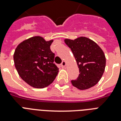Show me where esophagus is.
I'll return each instance as SVG.
<instances>
[{"mask_svg": "<svg viewBox=\"0 0 121 121\" xmlns=\"http://www.w3.org/2000/svg\"><path fill=\"white\" fill-rule=\"evenodd\" d=\"M66 63L65 61H63L62 63H61V67L62 68H65V66H66Z\"/></svg>", "mask_w": 121, "mask_h": 121, "instance_id": "esophagus-1", "label": "esophagus"}]
</instances>
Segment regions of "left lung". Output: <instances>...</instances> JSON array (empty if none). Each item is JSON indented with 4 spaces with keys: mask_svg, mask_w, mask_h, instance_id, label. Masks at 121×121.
<instances>
[{
    "mask_svg": "<svg viewBox=\"0 0 121 121\" xmlns=\"http://www.w3.org/2000/svg\"><path fill=\"white\" fill-rule=\"evenodd\" d=\"M64 41L72 50L79 68L78 77L72 80V85L79 90H86L95 85L105 71L106 59L102 49L86 37Z\"/></svg>",
    "mask_w": 121,
    "mask_h": 121,
    "instance_id": "8db88e82",
    "label": "left lung"
}]
</instances>
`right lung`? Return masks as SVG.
Listing matches in <instances>:
<instances>
[{"label": "right lung", "mask_w": 121, "mask_h": 121, "mask_svg": "<svg viewBox=\"0 0 121 121\" xmlns=\"http://www.w3.org/2000/svg\"><path fill=\"white\" fill-rule=\"evenodd\" d=\"M53 39L31 37L19 44L14 53L15 67L19 75L34 88H45L55 80L59 70L53 63L55 54L50 46Z\"/></svg>", "instance_id": "1"}]
</instances>
